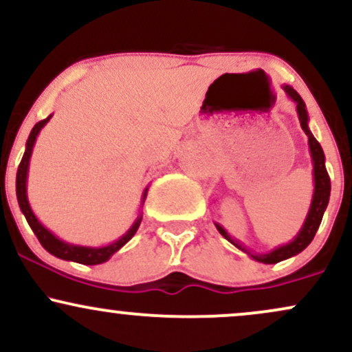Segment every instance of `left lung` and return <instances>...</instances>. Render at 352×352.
<instances>
[{
    "label": "left lung",
    "instance_id": "obj_1",
    "mask_svg": "<svg viewBox=\"0 0 352 352\" xmlns=\"http://www.w3.org/2000/svg\"><path fill=\"white\" fill-rule=\"evenodd\" d=\"M285 89L286 96L296 104V112L298 117H300V124L301 129L305 131V134L308 135V145H309V153H311V162H313V180H314V190H313V199H311V205L308 210V215L305 218V223L298 232V235L293 238L289 243L276 246V248L272 250L268 253H254L252 250H248L246 246L241 243V241L235 240L233 236L228 235V232L221 227L220 223H215V227L218 232L221 233V236H225L232 245H235L238 250L245 252L250 258H253L254 261H260V263L265 265H273V263H280L283 260H288V258L294 256V254L301 253L302 250L308 246L311 241H313L314 235H316L319 225H321L322 215H324V210L329 204V195H331V180L328 175V170H326L324 165V152H322L321 145L314 135L311 134L309 127H308V111H306V104L305 100L301 99V96L298 94L296 91L288 84L283 86Z\"/></svg>",
    "mask_w": 352,
    "mask_h": 352
}]
</instances>
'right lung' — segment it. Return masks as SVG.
<instances>
[{
  "label": "right lung",
  "instance_id": "add662e5",
  "mask_svg": "<svg viewBox=\"0 0 352 352\" xmlns=\"http://www.w3.org/2000/svg\"><path fill=\"white\" fill-rule=\"evenodd\" d=\"M51 117L52 114L47 116L46 119L41 120V122L36 124L33 131H31L30 137H28L26 151H24L21 164H19L18 167V173H16V197H18L19 208H21L23 215L26 217L28 225H30L31 230H33L34 235L38 236L39 243L43 245V248L46 250V252L54 254L56 258H60V260L74 261V263L100 265L104 263V261H107L116 252H119V250L135 235L137 228H139L140 221H142V213H139V217L135 218L132 227L129 228L127 232L119 238V240L112 241V243H109L106 246H82V245L67 243V241L60 240V238L56 236L51 230L44 227L41 221L36 218L33 208H31L30 205V200H28V170H30V160H31V153H33V147L36 144V137L39 135V132H41L44 125L50 122ZM147 190L148 187H145L142 193V205L145 201V197H147Z\"/></svg>",
  "mask_w": 352,
  "mask_h": 352
}]
</instances>
